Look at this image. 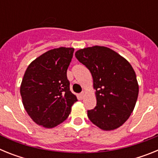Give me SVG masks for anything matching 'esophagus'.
Masks as SVG:
<instances>
[{
    "label": "esophagus",
    "instance_id": "1",
    "mask_svg": "<svg viewBox=\"0 0 158 158\" xmlns=\"http://www.w3.org/2000/svg\"><path fill=\"white\" fill-rule=\"evenodd\" d=\"M79 95H80V98L83 99L84 97H85V92H81Z\"/></svg>",
    "mask_w": 158,
    "mask_h": 158
}]
</instances>
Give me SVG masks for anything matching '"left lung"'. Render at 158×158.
I'll use <instances>...</instances> for the list:
<instances>
[{"instance_id":"obj_1","label":"left lung","mask_w":158,"mask_h":158,"mask_svg":"<svg viewBox=\"0 0 158 158\" xmlns=\"http://www.w3.org/2000/svg\"><path fill=\"white\" fill-rule=\"evenodd\" d=\"M75 56L93 76L96 106L88 111L90 121L104 131L122 126L139 96V84L131 64L111 49L100 46L81 49Z\"/></svg>"}]
</instances>
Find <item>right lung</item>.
I'll use <instances>...</instances> for the list:
<instances>
[{
	"label": "right lung",
	"mask_w": 158,
	"mask_h": 158,
	"mask_svg": "<svg viewBox=\"0 0 158 158\" xmlns=\"http://www.w3.org/2000/svg\"><path fill=\"white\" fill-rule=\"evenodd\" d=\"M74 49L59 47L35 59L27 68L20 85L23 107L35 123L52 128L65 121L77 101L71 93L67 69Z\"/></svg>",
	"instance_id": "1"
}]
</instances>
